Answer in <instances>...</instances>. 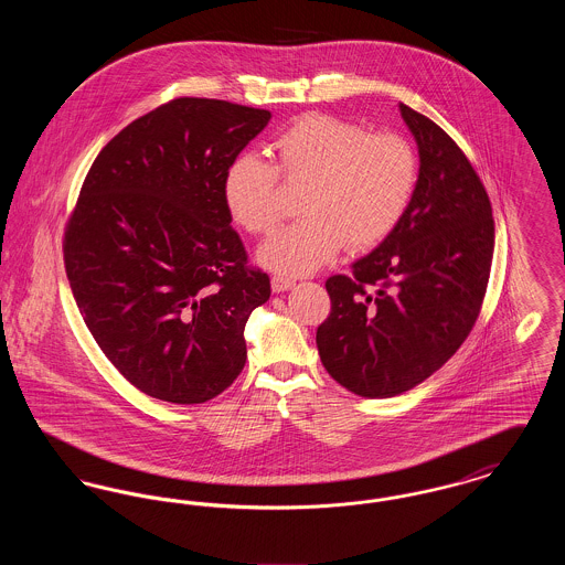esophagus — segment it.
Returning <instances> with one entry per match:
<instances>
[{
  "label": "esophagus",
  "mask_w": 565,
  "mask_h": 565,
  "mask_svg": "<svg viewBox=\"0 0 565 565\" xmlns=\"http://www.w3.org/2000/svg\"><path fill=\"white\" fill-rule=\"evenodd\" d=\"M295 286V279H290V277H284V275H273L270 277V288H273V292H286V290H290Z\"/></svg>",
  "instance_id": "obj_1"
}]
</instances>
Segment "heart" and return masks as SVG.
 <instances>
[{"mask_svg": "<svg viewBox=\"0 0 565 565\" xmlns=\"http://www.w3.org/2000/svg\"><path fill=\"white\" fill-rule=\"evenodd\" d=\"M275 162L239 154L224 171L231 217L249 235L279 222V178L307 184L292 226L258 249L267 269L300 277L322 269L345 245L364 252L401 224L419 182V159L403 135L371 134L330 114H302L270 143Z\"/></svg>", "mask_w": 565, "mask_h": 565, "instance_id": "obj_1", "label": "heart"}]
</instances>
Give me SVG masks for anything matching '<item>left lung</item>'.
Returning a JSON list of instances; mask_svg holds the SVG:
<instances>
[{"mask_svg":"<svg viewBox=\"0 0 565 565\" xmlns=\"http://www.w3.org/2000/svg\"><path fill=\"white\" fill-rule=\"evenodd\" d=\"M419 148V182L394 233L351 275L326 279L323 369L364 398H392L436 373L481 313L493 215L481 178L428 116L401 104Z\"/></svg>","mask_w":565,"mask_h":565,"instance_id":"obj_1","label":"left lung"}]
</instances>
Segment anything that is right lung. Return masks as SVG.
<instances>
[{
	"mask_svg": "<svg viewBox=\"0 0 565 565\" xmlns=\"http://www.w3.org/2000/svg\"><path fill=\"white\" fill-rule=\"evenodd\" d=\"M269 120L178 97L111 137L84 178L65 273L97 345L152 398L207 403L245 366V322L270 281L247 265L222 180Z\"/></svg>",
	"mask_w": 565,
	"mask_h": 565,
	"instance_id": "1",
	"label": "right lung"
}]
</instances>
